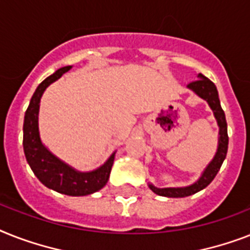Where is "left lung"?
I'll list each match as a JSON object with an SVG mask.
<instances>
[{
	"label": "left lung",
	"mask_w": 250,
	"mask_h": 250,
	"mask_svg": "<svg viewBox=\"0 0 250 250\" xmlns=\"http://www.w3.org/2000/svg\"><path fill=\"white\" fill-rule=\"evenodd\" d=\"M198 81L188 83V87L192 90L196 95L208 101L209 106L212 107L214 117L217 119V123L220 125V140H218V149H217L216 157L209 163V166L206 168L204 173L202 177L199 178V181L188 188H154L153 185H149L150 188L153 190L155 194L160 196H167V198H185V196H190L195 192L200 191L204 188H207L213 178L216 177V174L220 171L221 166L224 163L225 158L227 154V147H229V135H227V122L225 117V111L222 110L220 104V99H218V91L212 81L204 77L203 74H199Z\"/></svg>",
	"instance_id": "8db88e82"
}]
</instances>
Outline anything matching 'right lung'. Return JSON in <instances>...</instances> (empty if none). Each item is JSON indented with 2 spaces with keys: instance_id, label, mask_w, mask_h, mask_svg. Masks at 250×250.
<instances>
[{
  "instance_id": "1",
  "label": "right lung",
  "mask_w": 250,
  "mask_h": 250,
  "mask_svg": "<svg viewBox=\"0 0 250 250\" xmlns=\"http://www.w3.org/2000/svg\"><path fill=\"white\" fill-rule=\"evenodd\" d=\"M72 66H64L56 70L52 76L44 79L33 93L29 106L24 115L23 147L26 162L44 186L65 195L83 196L99 191L106 185L114 163V154L96 171L86 173L77 172L52 155L42 145L38 132V110L42 93L46 90V87L60 78Z\"/></svg>"
}]
</instances>
